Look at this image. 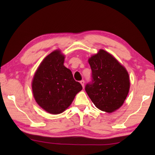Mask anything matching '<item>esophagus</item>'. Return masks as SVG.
Returning <instances> with one entry per match:
<instances>
[{
    "label": "esophagus",
    "mask_w": 155,
    "mask_h": 155,
    "mask_svg": "<svg viewBox=\"0 0 155 155\" xmlns=\"http://www.w3.org/2000/svg\"><path fill=\"white\" fill-rule=\"evenodd\" d=\"M80 83L81 84L82 86H83V87L84 88V80H82L81 81H80Z\"/></svg>",
    "instance_id": "obj_1"
}]
</instances>
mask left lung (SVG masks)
<instances>
[{
  "label": "left lung",
  "mask_w": 155,
  "mask_h": 155,
  "mask_svg": "<svg viewBox=\"0 0 155 155\" xmlns=\"http://www.w3.org/2000/svg\"><path fill=\"white\" fill-rule=\"evenodd\" d=\"M92 81L85 87L88 97L98 109L113 113L126 99L130 88L127 71L113 55L103 49L88 59Z\"/></svg>",
  "instance_id": "obj_1"
}]
</instances>
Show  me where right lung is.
I'll list each match as a JSON object with an SVG mask.
<instances>
[{
  "label": "right lung",
  "instance_id": "obj_1",
  "mask_svg": "<svg viewBox=\"0 0 155 155\" xmlns=\"http://www.w3.org/2000/svg\"><path fill=\"white\" fill-rule=\"evenodd\" d=\"M64 58L60 50L52 52L39 65L32 82L36 102L52 114L64 111L83 89L74 79L71 71L64 66Z\"/></svg>",
  "mask_w": 155,
  "mask_h": 155
}]
</instances>
